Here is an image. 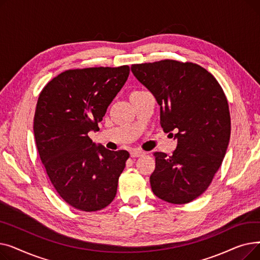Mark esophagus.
Listing matches in <instances>:
<instances>
[{"mask_svg":"<svg viewBox=\"0 0 260 260\" xmlns=\"http://www.w3.org/2000/svg\"><path fill=\"white\" fill-rule=\"evenodd\" d=\"M131 157L132 158H138V157H141L144 155V152L142 151H137V149H133V151H131Z\"/></svg>","mask_w":260,"mask_h":260,"instance_id":"obj_1","label":"esophagus"}]
</instances>
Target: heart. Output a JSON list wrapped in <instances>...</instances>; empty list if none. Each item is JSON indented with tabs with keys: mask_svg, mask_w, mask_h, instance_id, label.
<instances>
[{
	"mask_svg": "<svg viewBox=\"0 0 260 260\" xmlns=\"http://www.w3.org/2000/svg\"><path fill=\"white\" fill-rule=\"evenodd\" d=\"M133 92H136V91H133Z\"/></svg>",
	"mask_w": 260,
	"mask_h": 260,
	"instance_id": "heart-1",
	"label": "heart"
}]
</instances>
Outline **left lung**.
<instances>
[{
    "label": "left lung",
    "mask_w": 260,
    "mask_h": 260,
    "mask_svg": "<svg viewBox=\"0 0 260 260\" xmlns=\"http://www.w3.org/2000/svg\"><path fill=\"white\" fill-rule=\"evenodd\" d=\"M131 70L160 105L161 127L178 142L170 157L154 153L153 193L169 203L193 201L211 184L229 145L225 94L215 77L195 63L161 60L133 64Z\"/></svg>",
    "instance_id": "8db88e82"
}]
</instances>
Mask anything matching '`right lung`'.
<instances>
[{
    "instance_id": "right-lung-1",
    "label": "right lung",
    "mask_w": 260,
    "mask_h": 260,
    "mask_svg": "<svg viewBox=\"0 0 260 260\" xmlns=\"http://www.w3.org/2000/svg\"><path fill=\"white\" fill-rule=\"evenodd\" d=\"M129 67L68 70L45 85L37 102L34 133L40 159L60 197L73 208L100 211L111 203L129 157L88 137L124 85Z\"/></svg>"
}]
</instances>
